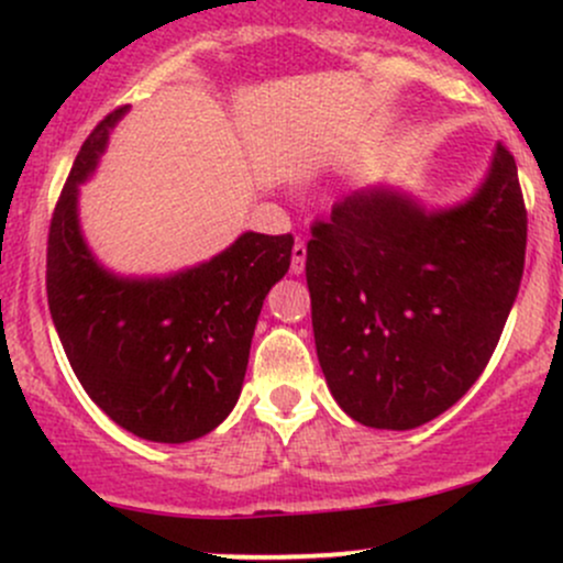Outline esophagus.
I'll use <instances>...</instances> for the list:
<instances>
[{
    "mask_svg": "<svg viewBox=\"0 0 563 563\" xmlns=\"http://www.w3.org/2000/svg\"><path fill=\"white\" fill-rule=\"evenodd\" d=\"M303 262H307V245L299 238L290 249V275H301L303 273Z\"/></svg>",
    "mask_w": 563,
    "mask_h": 563,
    "instance_id": "obj_1",
    "label": "esophagus"
}]
</instances>
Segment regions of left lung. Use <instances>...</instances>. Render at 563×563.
I'll use <instances>...</instances> for the list:
<instances>
[{
    "label": "left lung",
    "instance_id": "8db88e82",
    "mask_svg": "<svg viewBox=\"0 0 563 563\" xmlns=\"http://www.w3.org/2000/svg\"><path fill=\"white\" fill-rule=\"evenodd\" d=\"M527 209L497 145L474 198L426 214L360 190L312 224L307 286L328 389L354 421L405 431L434 421L493 357L525 275Z\"/></svg>",
    "mask_w": 563,
    "mask_h": 563
}]
</instances>
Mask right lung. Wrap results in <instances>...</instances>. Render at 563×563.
Instances as JSON below:
<instances>
[{
	"label": "right lung",
	"mask_w": 563,
	"mask_h": 563,
	"mask_svg": "<svg viewBox=\"0 0 563 563\" xmlns=\"http://www.w3.org/2000/svg\"><path fill=\"white\" fill-rule=\"evenodd\" d=\"M126 108L84 140L47 235V301L89 399L121 429L179 444L209 434L235 407L264 296L288 273L294 235L245 232L200 267L124 280L95 262L76 196Z\"/></svg>",
	"instance_id": "1"
}]
</instances>
